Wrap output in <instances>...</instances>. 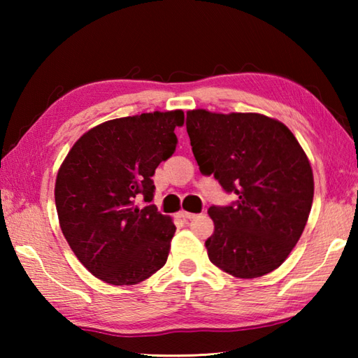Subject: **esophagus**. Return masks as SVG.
Wrapping results in <instances>:
<instances>
[{"label": "esophagus", "instance_id": "obj_1", "mask_svg": "<svg viewBox=\"0 0 358 358\" xmlns=\"http://www.w3.org/2000/svg\"><path fill=\"white\" fill-rule=\"evenodd\" d=\"M178 216L181 217V220H194V217H196L197 215L189 213V211H180Z\"/></svg>", "mask_w": 358, "mask_h": 358}]
</instances>
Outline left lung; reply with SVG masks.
Segmentation results:
<instances>
[{"label": "left lung", "instance_id": "obj_1", "mask_svg": "<svg viewBox=\"0 0 358 358\" xmlns=\"http://www.w3.org/2000/svg\"><path fill=\"white\" fill-rule=\"evenodd\" d=\"M186 131L202 175H213L237 201L211 205L215 232L205 241L216 266L237 278L278 268L310 216L314 180L292 132L259 113H186Z\"/></svg>", "mask_w": 358, "mask_h": 358}]
</instances>
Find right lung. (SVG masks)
Returning a JSON list of instances; mask_svg holds the SVG:
<instances>
[{
  "label": "right lung",
  "instance_id": "1",
  "mask_svg": "<svg viewBox=\"0 0 358 358\" xmlns=\"http://www.w3.org/2000/svg\"><path fill=\"white\" fill-rule=\"evenodd\" d=\"M183 121L181 110L106 121L78 138L59 167V226L77 259L99 280L129 286L164 266L177 227L151 203V177L175 153L173 131Z\"/></svg>",
  "mask_w": 358,
  "mask_h": 358
}]
</instances>
